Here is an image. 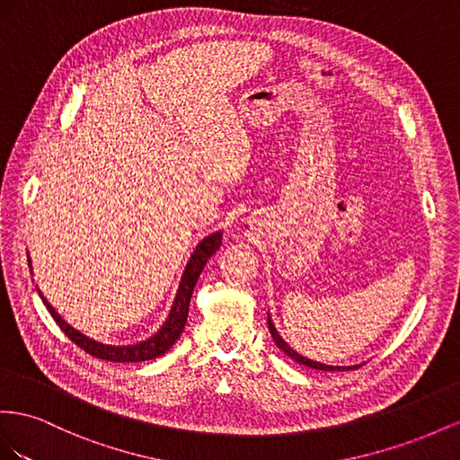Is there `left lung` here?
<instances>
[{
  "instance_id": "obj_1",
  "label": "left lung",
  "mask_w": 460,
  "mask_h": 460,
  "mask_svg": "<svg viewBox=\"0 0 460 460\" xmlns=\"http://www.w3.org/2000/svg\"><path fill=\"white\" fill-rule=\"evenodd\" d=\"M268 327H270V333H271V337H273V341H275V345H278V347L281 349V352H285L288 358L296 360L298 364L308 366V368H312V370H323V372H347V370H357L358 366H360V364H354V366H330V364H323V362H318V360H312V358L303 357V354H298V352H296L291 345H288L287 341L279 335L278 327H275V323H273V320H271V316H270V312H268Z\"/></svg>"
}]
</instances>
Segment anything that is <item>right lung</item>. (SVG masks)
<instances>
[{
    "label": "right lung",
    "mask_w": 460,
    "mask_h": 460,
    "mask_svg": "<svg viewBox=\"0 0 460 460\" xmlns=\"http://www.w3.org/2000/svg\"><path fill=\"white\" fill-rule=\"evenodd\" d=\"M221 239H223V231H216L209 233L208 237H204L196 248L192 251L185 271L181 275V281L177 287V293L173 298V305L169 308V314L165 322L160 325L154 335H150L148 339L138 341V343L133 345H110V343H102L98 339H92L88 335H84L83 332H78L76 327H73L69 322H65L61 318V314L48 303V298L42 295L40 288H38V295H40L44 306L49 310L51 318L56 320V323L61 327V332L67 335L75 345H78L81 349H84L88 354L102 360L108 362H142V360H152L162 357L169 349H172L177 339L181 337L182 330H185V323L189 318V305H190V296L194 291V285L199 281L200 273L206 266V261L212 258L221 246ZM29 268L32 273V261L29 256Z\"/></svg>",
    "instance_id": "obj_1"
}]
</instances>
